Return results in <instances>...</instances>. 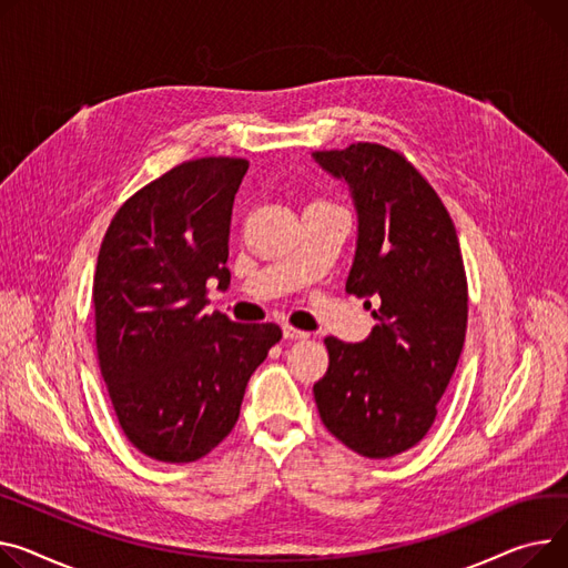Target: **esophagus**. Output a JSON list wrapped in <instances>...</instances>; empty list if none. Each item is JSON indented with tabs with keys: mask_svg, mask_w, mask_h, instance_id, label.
<instances>
[{
	"mask_svg": "<svg viewBox=\"0 0 568 568\" xmlns=\"http://www.w3.org/2000/svg\"><path fill=\"white\" fill-rule=\"evenodd\" d=\"M308 335H311V333L298 331V328H294V326H290V324L283 326V337H285V339H306Z\"/></svg>",
	"mask_w": 568,
	"mask_h": 568,
	"instance_id": "34e87169",
	"label": "esophagus"
}]
</instances>
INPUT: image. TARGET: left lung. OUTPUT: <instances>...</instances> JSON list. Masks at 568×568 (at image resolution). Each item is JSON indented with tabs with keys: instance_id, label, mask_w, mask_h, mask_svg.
<instances>
[{
	"instance_id": "8db88e82",
	"label": "left lung",
	"mask_w": 568,
	"mask_h": 568,
	"mask_svg": "<svg viewBox=\"0 0 568 568\" xmlns=\"http://www.w3.org/2000/svg\"><path fill=\"white\" fill-rule=\"evenodd\" d=\"M313 160L345 182L356 210L347 292L379 304L361 343L324 339L317 410L361 457L388 459L425 438L464 349L468 287L457 231L429 182L386 145L352 143Z\"/></svg>"
}]
</instances>
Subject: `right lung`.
Listing matches in <instances>:
<instances>
[{
  "label": "right lung",
  "instance_id": "right-lung-1",
  "mask_svg": "<svg viewBox=\"0 0 568 568\" xmlns=\"http://www.w3.org/2000/svg\"><path fill=\"white\" fill-rule=\"evenodd\" d=\"M246 160L205 158L143 186L113 216L93 276L95 345L113 410L145 457H205L240 418L276 324L205 315L231 287L229 233Z\"/></svg>",
  "mask_w": 568,
  "mask_h": 568
}]
</instances>
